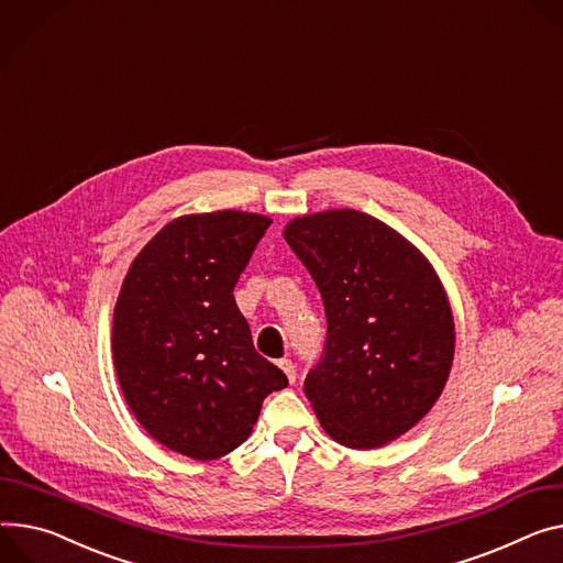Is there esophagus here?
<instances>
[{"label":"esophagus","mask_w":563,"mask_h":563,"mask_svg":"<svg viewBox=\"0 0 563 563\" xmlns=\"http://www.w3.org/2000/svg\"><path fill=\"white\" fill-rule=\"evenodd\" d=\"M279 367L286 372L288 380H290V383H295V378H297V369H295V363H292L290 358H282V361H279Z\"/></svg>","instance_id":"obj_1"}]
</instances>
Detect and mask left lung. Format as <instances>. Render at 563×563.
<instances>
[{"label":"left lung","mask_w":563,"mask_h":563,"mask_svg":"<svg viewBox=\"0 0 563 563\" xmlns=\"http://www.w3.org/2000/svg\"><path fill=\"white\" fill-rule=\"evenodd\" d=\"M286 243L311 273L327 340L305 393L329 435L378 449L408 432L444 390L455 324L423 254L356 209L301 216Z\"/></svg>","instance_id":"obj_1"}]
</instances>
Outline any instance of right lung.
I'll use <instances>...</instances> for the list:
<instances>
[{
    "mask_svg": "<svg viewBox=\"0 0 563 563\" xmlns=\"http://www.w3.org/2000/svg\"><path fill=\"white\" fill-rule=\"evenodd\" d=\"M271 219L247 211L183 216L128 271L112 322L121 393L148 435L194 460L247 440L264 399L288 385L256 354L234 286Z\"/></svg>",
    "mask_w": 563,
    "mask_h": 563,
    "instance_id": "obj_1",
    "label": "right lung"
}]
</instances>
